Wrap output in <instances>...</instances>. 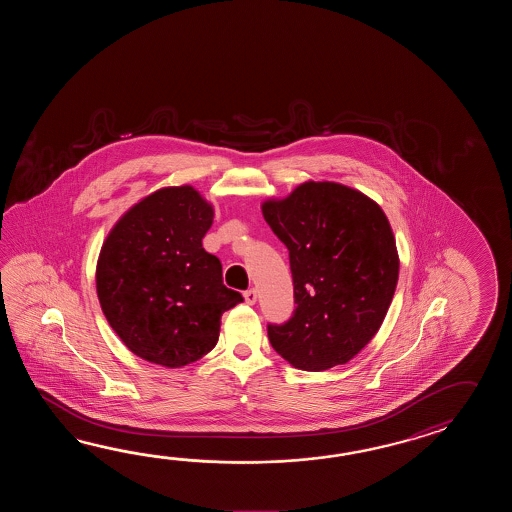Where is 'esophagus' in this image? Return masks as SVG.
<instances>
[{
    "instance_id": "1",
    "label": "esophagus",
    "mask_w": 512,
    "mask_h": 512,
    "mask_svg": "<svg viewBox=\"0 0 512 512\" xmlns=\"http://www.w3.org/2000/svg\"><path fill=\"white\" fill-rule=\"evenodd\" d=\"M243 296H245V302L249 305L256 304V300H258V293H256V289H249V291H245Z\"/></svg>"
}]
</instances>
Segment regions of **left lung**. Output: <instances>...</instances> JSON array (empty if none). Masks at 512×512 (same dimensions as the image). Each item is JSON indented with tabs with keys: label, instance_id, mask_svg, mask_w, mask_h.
<instances>
[{
	"label": "left lung",
	"instance_id": "obj_1",
	"mask_svg": "<svg viewBox=\"0 0 512 512\" xmlns=\"http://www.w3.org/2000/svg\"><path fill=\"white\" fill-rule=\"evenodd\" d=\"M289 251L293 316L269 324L271 346L294 368L346 364L379 331L399 278L390 221L359 190L309 181L261 205Z\"/></svg>",
	"mask_w": 512,
	"mask_h": 512
}]
</instances>
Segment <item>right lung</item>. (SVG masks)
Masks as SVG:
<instances>
[{"mask_svg": "<svg viewBox=\"0 0 512 512\" xmlns=\"http://www.w3.org/2000/svg\"><path fill=\"white\" fill-rule=\"evenodd\" d=\"M212 219L214 208L192 186H170L131 207L104 241L98 300L137 357L164 368L196 362L218 344L221 315L243 302L203 249Z\"/></svg>", "mask_w": 512, "mask_h": 512, "instance_id": "obj_1", "label": "right lung"}]
</instances>
